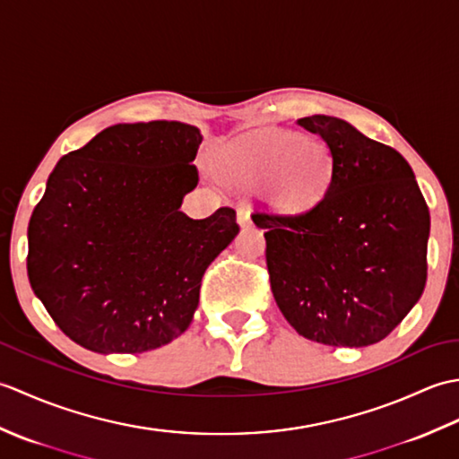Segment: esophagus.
Returning a JSON list of instances; mask_svg holds the SVG:
<instances>
[{
  "instance_id": "esophagus-1",
  "label": "esophagus",
  "mask_w": 459,
  "mask_h": 459,
  "mask_svg": "<svg viewBox=\"0 0 459 459\" xmlns=\"http://www.w3.org/2000/svg\"><path fill=\"white\" fill-rule=\"evenodd\" d=\"M237 221H238V224H240V227H250V224H252V219H250V212H248L247 209H240V211L237 212Z\"/></svg>"
}]
</instances>
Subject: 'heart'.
Segmentation results:
<instances>
[{
  "mask_svg": "<svg viewBox=\"0 0 459 459\" xmlns=\"http://www.w3.org/2000/svg\"><path fill=\"white\" fill-rule=\"evenodd\" d=\"M222 181L264 191L276 212L299 217L325 199L333 181V153L319 138L268 130L242 134L219 150L214 163Z\"/></svg>",
  "mask_w": 459,
  "mask_h": 459,
  "instance_id": "b5f03b06",
  "label": "heart"
}]
</instances>
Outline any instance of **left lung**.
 Returning <instances> with one entry per match:
<instances>
[{
    "instance_id": "8db88e82",
    "label": "left lung",
    "mask_w": 459,
    "mask_h": 459,
    "mask_svg": "<svg viewBox=\"0 0 459 459\" xmlns=\"http://www.w3.org/2000/svg\"><path fill=\"white\" fill-rule=\"evenodd\" d=\"M298 124L333 153V181L299 217L255 212L264 229L276 304L309 341L333 347L378 343L426 286L430 212L414 171L396 150L335 116Z\"/></svg>"
}]
</instances>
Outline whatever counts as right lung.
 Instances as JSON below:
<instances>
[{
	"instance_id": "1",
	"label": "right lung",
	"mask_w": 459,
	"mask_h": 459,
	"mask_svg": "<svg viewBox=\"0 0 459 459\" xmlns=\"http://www.w3.org/2000/svg\"><path fill=\"white\" fill-rule=\"evenodd\" d=\"M201 142L183 122L116 124L48 175L27 229V274L74 343L143 353L191 325L204 270L238 235L229 207L199 221L181 211Z\"/></svg>"
}]
</instances>
